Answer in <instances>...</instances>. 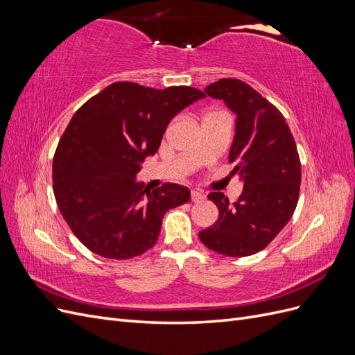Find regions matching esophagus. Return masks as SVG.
Returning <instances> with one entry per match:
<instances>
[{"instance_id":"esophagus-1","label":"esophagus","mask_w":355,"mask_h":355,"mask_svg":"<svg viewBox=\"0 0 355 355\" xmlns=\"http://www.w3.org/2000/svg\"><path fill=\"white\" fill-rule=\"evenodd\" d=\"M191 198H192V201H194V202H201L204 198H206V196H204L201 191L194 189V191L191 192Z\"/></svg>"}]
</instances>
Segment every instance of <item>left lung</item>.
I'll return each instance as SVG.
<instances>
[{"mask_svg": "<svg viewBox=\"0 0 355 355\" xmlns=\"http://www.w3.org/2000/svg\"><path fill=\"white\" fill-rule=\"evenodd\" d=\"M220 99L235 118L230 161L243 182L234 204L210 192L219 218L198 237L210 250L232 257L250 256L270 244L292 218L299 198L300 161L283 114L241 80L222 78L204 89Z\"/></svg>", "mask_w": 355, "mask_h": 355, "instance_id": "obj_1", "label": "left lung"}]
</instances>
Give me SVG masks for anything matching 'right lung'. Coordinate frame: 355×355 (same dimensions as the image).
Wrapping results in <instances>:
<instances>
[{
	"label": "right lung",
	"instance_id": "right-lung-1",
	"mask_svg": "<svg viewBox=\"0 0 355 355\" xmlns=\"http://www.w3.org/2000/svg\"><path fill=\"white\" fill-rule=\"evenodd\" d=\"M206 98L187 85L164 90L114 83L73 114L53 159L56 202L72 232L108 259H130L155 245L167 210L188 202L187 187L154 191L137 182L168 123Z\"/></svg>",
	"mask_w": 355,
	"mask_h": 355
}]
</instances>
